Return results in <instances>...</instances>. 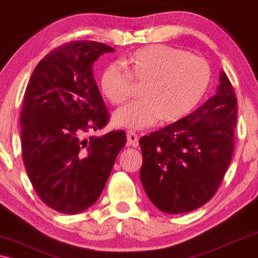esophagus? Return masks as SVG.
Instances as JSON below:
<instances>
[{
  "instance_id": "obj_1",
  "label": "esophagus",
  "mask_w": 258,
  "mask_h": 258,
  "mask_svg": "<svg viewBox=\"0 0 258 258\" xmlns=\"http://www.w3.org/2000/svg\"><path fill=\"white\" fill-rule=\"evenodd\" d=\"M126 142H128V146L136 148L139 146V136L137 134L134 132H128L126 133Z\"/></svg>"
}]
</instances>
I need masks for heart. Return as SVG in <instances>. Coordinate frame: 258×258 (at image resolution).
<instances>
[{
	"mask_svg": "<svg viewBox=\"0 0 258 258\" xmlns=\"http://www.w3.org/2000/svg\"><path fill=\"white\" fill-rule=\"evenodd\" d=\"M101 74L102 94L112 104L130 96L133 81L144 83L142 101L130 102L114 112L118 126L144 129L160 121L176 122L191 112L209 87L211 70L206 59L182 49L153 44L130 52Z\"/></svg>",
	"mask_w": 258,
	"mask_h": 258,
	"instance_id": "1",
	"label": "heart"
}]
</instances>
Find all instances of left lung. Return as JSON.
I'll use <instances>...</instances> for the list:
<instances>
[{"instance_id":"1","label":"left lung","mask_w":258,"mask_h":258,"mask_svg":"<svg viewBox=\"0 0 258 258\" xmlns=\"http://www.w3.org/2000/svg\"><path fill=\"white\" fill-rule=\"evenodd\" d=\"M236 116L235 89L221 70L216 94L206 103L141 137V182L155 207L167 214H183L210 201L234 153Z\"/></svg>"}]
</instances>
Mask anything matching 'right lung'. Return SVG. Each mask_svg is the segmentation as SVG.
Returning <instances> with one entry per match:
<instances>
[{
  "mask_svg": "<svg viewBox=\"0 0 258 258\" xmlns=\"http://www.w3.org/2000/svg\"><path fill=\"white\" fill-rule=\"evenodd\" d=\"M112 51L100 42H69L44 56L28 82L23 163L38 197L58 213L79 214L96 202L126 143L123 130L87 137L109 121L93 64Z\"/></svg>",
  "mask_w": 258,
  "mask_h": 258,
  "instance_id": "right-lung-1",
  "label": "right lung"
}]
</instances>
